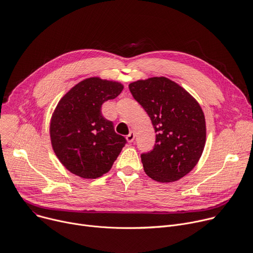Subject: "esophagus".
<instances>
[{
  "label": "esophagus",
  "mask_w": 253,
  "mask_h": 253,
  "mask_svg": "<svg viewBox=\"0 0 253 253\" xmlns=\"http://www.w3.org/2000/svg\"><path fill=\"white\" fill-rule=\"evenodd\" d=\"M134 138H135V134H134V132H132V131H131V132L126 136V139H127V141H128L129 143L133 142Z\"/></svg>",
  "instance_id": "34e87169"
}]
</instances>
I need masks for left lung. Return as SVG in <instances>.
Returning <instances> with one entry per match:
<instances>
[{
	"mask_svg": "<svg viewBox=\"0 0 253 253\" xmlns=\"http://www.w3.org/2000/svg\"><path fill=\"white\" fill-rule=\"evenodd\" d=\"M129 89L156 133L153 149L141 154L144 171L159 182L185 176L198 164L206 143L205 116L199 103L165 77L131 83Z\"/></svg>",
	"mask_w": 253,
	"mask_h": 253,
	"instance_id": "8db88e82",
	"label": "left lung"
}]
</instances>
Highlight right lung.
Instances as JSON below:
<instances>
[{
  "label": "right lung",
  "instance_id": "right-lung-1",
  "mask_svg": "<svg viewBox=\"0 0 253 253\" xmlns=\"http://www.w3.org/2000/svg\"><path fill=\"white\" fill-rule=\"evenodd\" d=\"M122 90L120 83L89 78L68 90L57 104L50 122L51 144L72 173L83 178L102 176L127 143L102 115V105Z\"/></svg>",
  "mask_w": 253,
  "mask_h": 253
}]
</instances>
